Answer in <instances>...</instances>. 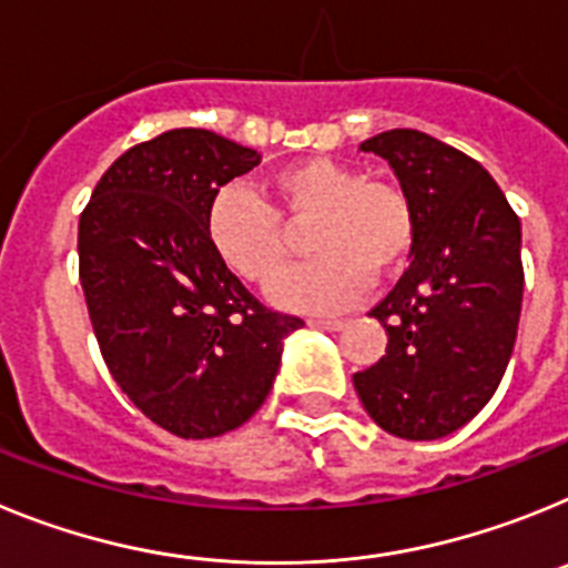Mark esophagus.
<instances>
[{"instance_id":"1","label":"esophagus","mask_w":568,"mask_h":568,"mask_svg":"<svg viewBox=\"0 0 568 568\" xmlns=\"http://www.w3.org/2000/svg\"><path fill=\"white\" fill-rule=\"evenodd\" d=\"M310 324H313V327H318V329H327V333H338V329L344 327V321H341V318H313Z\"/></svg>"}]
</instances>
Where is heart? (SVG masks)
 <instances>
[{
	"label": "heart",
	"instance_id": "1",
	"mask_svg": "<svg viewBox=\"0 0 568 568\" xmlns=\"http://www.w3.org/2000/svg\"><path fill=\"white\" fill-rule=\"evenodd\" d=\"M275 210L247 184H224L207 207V239L224 267L250 284H267L287 264V224H310L315 258L284 273L273 287L275 304L301 313L349 307L373 284V270L389 275L413 253L415 224L400 190L366 182L358 168L333 159H304L270 179ZM282 217L278 220L277 215Z\"/></svg>",
	"mask_w": 568,
	"mask_h": 568
}]
</instances>
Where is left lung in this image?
Returning a JSON list of instances; mask_svg holds the SVG:
<instances>
[{
    "label": "left lung",
    "mask_w": 568,
    "mask_h": 568,
    "mask_svg": "<svg viewBox=\"0 0 568 568\" xmlns=\"http://www.w3.org/2000/svg\"><path fill=\"white\" fill-rule=\"evenodd\" d=\"M413 210V264L373 310L386 355L353 375L369 418L395 438L438 440L489 404L518 338L520 222L475 159L420 130L361 142Z\"/></svg>",
    "instance_id": "8db88e82"
}]
</instances>
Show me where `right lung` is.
I'll use <instances>...</instances> for the list:
<instances>
[{
	"label": "right lung",
	"mask_w": 568,
	"mask_h": 568,
	"mask_svg": "<svg viewBox=\"0 0 568 568\" xmlns=\"http://www.w3.org/2000/svg\"><path fill=\"white\" fill-rule=\"evenodd\" d=\"M258 162L213 130H168L119 155L79 219V278L104 364L179 438H215L253 418L284 338L304 327L264 307L204 227L219 187Z\"/></svg>",
	"instance_id": "1"
}]
</instances>
